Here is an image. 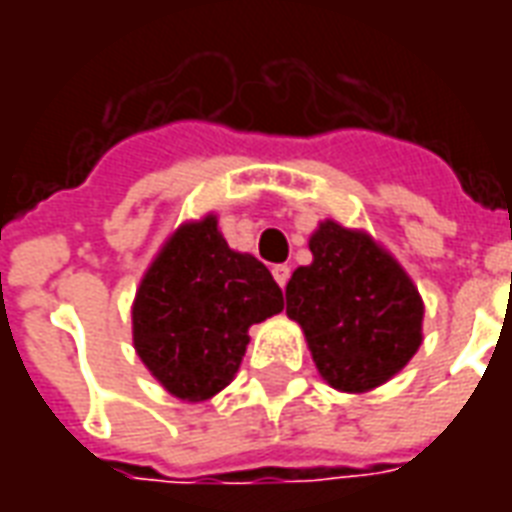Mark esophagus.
Wrapping results in <instances>:
<instances>
[{
    "label": "esophagus",
    "mask_w": 512,
    "mask_h": 512,
    "mask_svg": "<svg viewBox=\"0 0 512 512\" xmlns=\"http://www.w3.org/2000/svg\"><path fill=\"white\" fill-rule=\"evenodd\" d=\"M271 274H274V279H277L279 288H285V285H288V279H290V268L288 266H274V268H271Z\"/></svg>",
    "instance_id": "obj_1"
}]
</instances>
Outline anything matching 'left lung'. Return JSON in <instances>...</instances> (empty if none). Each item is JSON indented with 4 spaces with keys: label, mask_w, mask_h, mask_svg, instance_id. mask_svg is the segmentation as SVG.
Listing matches in <instances>:
<instances>
[{
    "label": "left lung",
    "mask_w": 512,
    "mask_h": 512,
    "mask_svg": "<svg viewBox=\"0 0 512 512\" xmlns=\"http://www.w3.org/2000/svg\"><path fill=\"white\" fill-rule=\"evenodd\" d=\"M312 263L293 271L285 299L315 367L334 389L367 392L408 365L422 343V299L392 255L365 233L323 222Z\"/></svg>",
    "instance_id": "1"
}]
</instances>
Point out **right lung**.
Returning a JSON list of instances; mask_svg holds the SVG:
<instances>
[{"instance_id":"add662e5","label":"right lung","mask_w":512,"mask_h":512,"mask_svg":"<svg viewBox=\"0 0 512 512\" xmlns=\"http://www.w3.org/2000/svg\"><path fill=\"white\" fill-rule=\"evenodd\" d=\"M282 310V290L257 257L233 252L213 216L183 224L136 290L134 348L180 400H208L244 359L249 326Z\"/></svg>"}]
</instances>
